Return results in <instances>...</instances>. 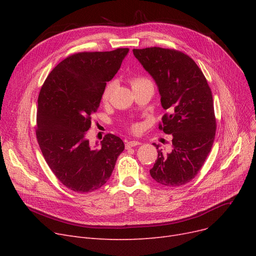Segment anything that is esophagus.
I'll return each mask as SVG.
<instances>
[{
  "label": "esophagus",
  "instance_id": "obj_1",
  "mask_svg": "<svg viewBox=\"0 0 256 256\" xmlns=\"http://www.w3.org/2000/svg\"><path fill=\"white\" fill-rule=\"evenodd\" d=\"M138 145H141V142H139V141H128V142L126 143V148H130V147H135V146H138Z\"/></svg>",
  "mask_w": 256,
  "mask_h": 256
}]
</instances>
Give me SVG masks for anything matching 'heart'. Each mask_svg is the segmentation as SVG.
I'll list each match as a JSON object with an SVG mask.
<instances>
[{"label":"heart","instance_id":"obj_1","mask_svg":"<svg viewBox=\"0 0 256 256\" xmlns=\"http://www.w3.org/2000/svg\"><path fill=\"white\" fill-rule=\"evenodd\" d=\"M145 80H146L140 78H134V80H132V85L135 86V85H137V84H140V83H142V82H145ZM111 90H112V84H108L106 87V89H104V93H102V100H106L108 98H109Z\"/></svg>","mask_w":256,"mask_h":256}]
</instances>
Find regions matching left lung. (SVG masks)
Instances as JSON below:
<instances>
[{
    "instance_id": "1",
    "label": "left lung",
    "mask_w": 256,
    "mask_h": 256,
    "mask_svg": "<svg viewBox=\"0 0 256 256\" xmlns=\"http://www.w3.org/2000/svg\"><path fill=\"white\" fill-rule=\"evenodd\" d=\"M156 84L160 104L169 113L162 118V130L172 136V150H158L152 178L168 186L192 180L210 154L216 132L210 88L202 72L184 52L146 48L132 50ZM158 150L160 145L154 143Z\"/></svg>"
}]
</instances>
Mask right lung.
Wrapping results in <instances>:
<instances>
[{"label":"right lung","instance_id":"1","mask_svg":"<svg viewBox=\"0 0 256 256\" xmlns=\"http://www.w3.org/2000/svg\"><path fill=\"white\" fill-rule=\"evenodd\" d=\"M128 48L78 52L64 59L48 76L38 96L36 136L56 178L68 189L87 193L100 189L124 150L119 137L108 134L96 146L86 137L98 110Z\"/></svg>","mask_w":256,"mask_h":256}]
</instances>
